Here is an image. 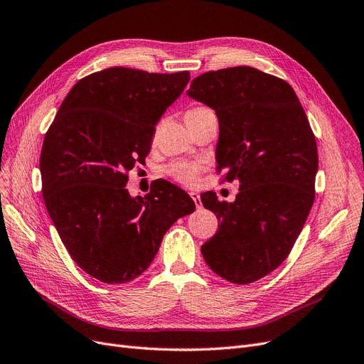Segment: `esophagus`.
Returning <instances> with one entry per match:
<instances>
[{
	"instance_id": "1",
	"label": "esophagus",
	"mask_w": 364,
	"mask_h": 364,
	"mask_svg": "<svg viewBox=\"0 0 364 364\" xmlns=\"http://www.w3.org/2000/svg\"><path fill=\"white\" fill-rule=\"evenodd\" d=\"M189 195H191V198L193 199V203H195L196 208H198V210L203 208V203H200V198H199V195H198V193H195V192H191Z\"/></svg>"
}]
</instances>
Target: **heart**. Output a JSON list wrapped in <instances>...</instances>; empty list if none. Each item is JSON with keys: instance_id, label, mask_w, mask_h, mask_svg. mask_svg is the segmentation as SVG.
I'll return each mask as SVG.
<instances>
[{"instance_id": "b5f03b06", "label": "heart", "mask_w": 364, "mask_h": 364, "mask_svg": "<svg viewBox=\"0 0 364 364\" xmlns=\"http://www.w3.org/2000/svg\"><path fill=\"white\" fill-rule=\"evenodd\" d=\"M199 109H203V107H192V109L186 112V117L198 112ZM200 171H203V164H200V161L184 160V159L175 160L166 166V173L169 175V177H172L175 181H178L186 186H192L196 181Z\"/></svg>"}]
</instances>
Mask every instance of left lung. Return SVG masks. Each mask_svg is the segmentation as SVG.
Masks as SVG:
<instances>
[{
	"label": "left lung",
	"instance_id": "obj_1",
	"mask_svg": "<svg viewBox=\"0 0 364 364\" xmlns=\"http://www.w3.org/2000/svg\"><path fill=\"white\" fill-rule=\"evenodd\" d=\"M187 96L216 112L218 171L240 183L234 203L200 195L220 222L200 252L214 273L247 285L287 259L314 205V132L292 87L249 65L200 75Z\"/></svg>",
	"mask_w": 364,
	"mask_h": 364
}]
</instances>
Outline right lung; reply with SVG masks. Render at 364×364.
<instances>
[{
	"label": "right lung",
	"mask_w": 364,
	"mask_h": 364,
	"mask_svg": "<svg viewBox=\"0 0 364 364\" xmlns=\"http://www.w3.org/2000/svg\"><path fill=\"white\" fill-rule=\"evenodd\" d=\"M189 79L126 67L96 72L73 85L46 133V210L72 259L103 284L141 276L169 228L195 210L166 180L144 198L126 189L127 172L150 153L156 124Z\"/></svg>",
	"instance_id": "add662e5"
}]
</instances>
